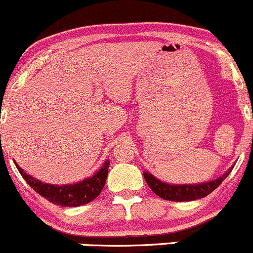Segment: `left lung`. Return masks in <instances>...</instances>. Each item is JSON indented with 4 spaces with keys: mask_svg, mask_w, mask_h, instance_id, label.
<instances>
[{
    "mask_svg": "<svg viewBox=\"0 0 253 253\" xmlns=\"http://www.w3.org/2000/svg\"><path fill=\"white\" fill-rule=\"evenodd\" d=\"M233 169V167H231ZM229 169L224 175L220 178L215 179L213 181H208V183H202L197 185H170L166 184L156 179L152 174L144 173V178L147 183L148 186L151 187L153 192L161 199L168 200V201H175V202H184V201H194V200L202 199L210 195L213 190L217 189L224 179L229 175L231 171Z\"/></svg>",
    "mask_w": 253,
    "mask_h": 253,
    "instance_id": "8db88e82",
    "label": "left lung"
}]
</instances>
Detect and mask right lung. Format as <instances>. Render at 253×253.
<instances>
[{"label": "right lung", "mask_w": 253, "mask_h": 253, "mask_svg": "<svg viewBox=\"0 0 253 253\" xmlns=\"http://www.w3.org/2000/svg\"><path fill=\"white\" fill-rule=\"evenodd\" d=\"M15 166L25 181L47 201L62 206V207H78V206L86 205L95 200L102 191L106 179H107L109 162L106 161L100 170L91 178L85 179L78 184L62 185V186L41 183L38 179L28 175L22 168H19V166Z\"/></svg>", "instance_id": "right-lung-1"}]
</instances>
